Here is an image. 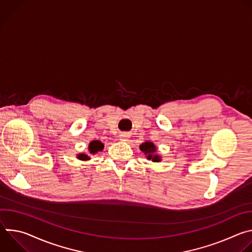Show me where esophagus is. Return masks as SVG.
Instances as JSON below:
<instances>
[{
  "instance_id": "34e87169",
  "label": "esophagus",
  "mask_w": 252,
  "mask_h": 252,
  "mask_svg": "<svg viewBox=\"0 0 252 252\" xmlns=\"http://www.w3.org/2000/svg\"><path fill=\"white\" fill-rule=\"evenodd\" d=\"M129 136H130V135H129L127 132H122V133L120 134V139H121L122 141H128Z\"/></svg>"
}]
</instances>
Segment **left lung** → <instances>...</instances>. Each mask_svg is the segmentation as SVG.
I'll list each match as a JSON object with an SVG mask.
<instances>
[{"label": "left lung", "mask_w": 252, "mask_h": 252, "mask_svg": "<svg viewBox=\"0 0 252 252\" xmlns=\"http://www.w3.org/2000/svg\"><path fill=\"white\" fill-rule=\"evenodd\" d=\"M139 150L145 154L148 160H152L154 162H160L161 161V156L158 154V148L152 141H146L142 142L139 146Z\"/></svg>", "instance_id": "8db88e82"}]
</instances>
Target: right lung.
<instances>
[{
  "label": "right lung",
  "instance_id": "obj_1",
  "mask_svg": "<svg viewBox=\"0 0 252 252\" xmlns=\"http://www.w3.org/2000/svg\"><path fill=\"white\" fill-rule=\"evenodd\" d=\"M103 148H104V145L99 140H93L89 143V152H90V155H93V156L98 152H101L103 150ZM77 158L80 160H83V161L91 159L90 156H88L86 154H78Z\"/></svg>",
  "mask_w": 252,
  "mask_h": 252
}]
</instances>
